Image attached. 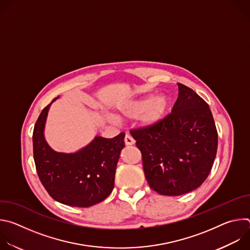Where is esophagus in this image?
I'll return each mask as SVG.
<instances>
[{
  "mask_svg": "<svg viewBox=\"0 0 250 250\" xmlns=\"http://www.w3.org/2000/svg\"><path fill=\"white\" fill-rule=\"evenodd\" d=\"M125 146H132L135 144V140L129 134H126L125 137Z\"/></svg>",
  "mask_w": 250,
  "mask_h": 250,
  "instance_id": "esophagus-1",
  "label": "esophagus"
}]
</instances>
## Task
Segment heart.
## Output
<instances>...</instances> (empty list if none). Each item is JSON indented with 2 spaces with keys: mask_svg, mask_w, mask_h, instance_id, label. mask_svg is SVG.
<instances>
[{
  "mask_svg": "<svg viewBox=\"0 0 250 250\" xmlns=\"http://www.w3.org/2000/svg\"><path fill=\"white\" fill-rule=\"evenodd\" d=\"M169 108V99L166 95L152 94L127 101L119 105L118 118L133 119L140 116V122L145 126H152L160 123L166 116Z\"/></svg>",
  "mask_w": 250,
  "mask_h": 250,
  "instance_id": "heart-1",
  "label": "heart"
}]
</instances>
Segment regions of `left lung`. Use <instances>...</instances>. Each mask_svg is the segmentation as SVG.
I'll list each match as a JSON object with an SVG mask.
<instances>
[{"mask_svg":"<svg viewBox=\"0 0 250 250\" xmlns=\"http://www.w3.org/2000/svg\"><path fill=\"white\" fill-rule=\"evenodd\" d=\"M178 88L171 114L155 125L130 131L150 188L164 196H180L200 187L218 148L208 104L191 88L180 83Z\"/></svg>","mask_w":250,"mask_h":250,"instance_id":"left-lung-1","label":"left lung"}]
</instances>
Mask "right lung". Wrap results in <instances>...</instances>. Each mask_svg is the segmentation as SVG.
<instances>
[{
	"label": "right lung",
	"instance_id": "obj_1",
	"mask_svg": "<svg viewBox=\"0 0 250 250\" xmlns=\"http://www.w3.org/2000/svg\"><path fill=\"white\" fill-rule=\"evenodd\" d=\"M58 98L45 106L34 125L35 167L42 185L55 201L71 207H91L104 201L114 189L125 134L122 132L113 138L97 135L78 151H55L47 144L44 128L50 105Z\"/></svg>",
	"mask_w": 250,
	"mask_h": 250
}]
</instances>
